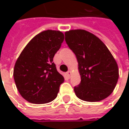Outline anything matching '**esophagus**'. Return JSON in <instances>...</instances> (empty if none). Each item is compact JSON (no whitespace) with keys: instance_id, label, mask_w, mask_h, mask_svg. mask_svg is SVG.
Wrapping results in <instances>:
<instances>
[{"instance_id":"esophagus-1","label":"esophagus","mask_w":129,"mask_h":129,"mask_svg":"<svg viewBox=\"0 0 129 129\" xmlns=\"http://www.w3.org/2000/svg\"><path fill=\"white\" fill-rule=\"evenodd\" d=\"M66 74H67L68 77H70V75H71V72H70V70H69V71H68L67 73H66Z\"/></svg>"}]
</instances>
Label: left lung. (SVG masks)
<instances>
[{"mask_svg": "<svg viewBox=\"0 0 129 129\" xmlns=\"http://www.w3.org/2000/svg\"><path fill=\"white\" fill-rule=\"evenodd\" d=\"M65 37L78 61L81 83L74 88L77 97L90 102L108 97L119 78L117 62L108 48L98 37L84 29L68 31Z\"/></svg>", "mask_w": 129, "mask_h": 129, "instance_id": "1", "label": "left lung"}]
</instances>
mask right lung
I'll return each instance as SVG.
<instances>
[{"label":"right lung","mask_w":129,"mask_h":129,"mask_svg":"<svg viewBox=\"0 0 129 129\" xmlns=\"http://www.w3.org/2000/svg\"><path fill=\"white\" fill-rule=\"evenodd\" d=\"M64 34L48 29L35 37L25 47L16 61L14 79L18 92L32 104L53 101L63 77L56 70L53 57L61 48Z\"/></svg>","instance_id":"obj_1"}]
</instances>
